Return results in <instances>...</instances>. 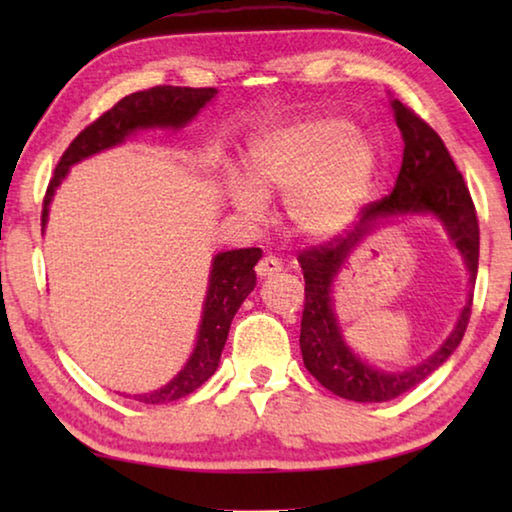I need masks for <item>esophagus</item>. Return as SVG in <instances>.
<instances>
[{
  "label": "esophagus",
  "instance_id": "obj_1",
  "mask_svg": "<svg viewBox=\"0 0 512 512\" xmlns=\"http://www.w3.org/2000/svg\"><path fill=\"white\" fill-rule=\"evenodd\" d=\"M255 271H257V275H259V277H271V275H275V273H280V271H282V264L277 262L275 257L266 255V257L259 259L257 266H255Z\"/></svg>",
  "mask_w": 512,
  "mask_h": 512
}]
</instances>
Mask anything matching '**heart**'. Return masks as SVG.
I'll use <instances>...</instances> for the list:
<instances>
[{
	"mask_svg": "<svg viewBox=\"0 0 512 512\" xmlns=\"http://www.w3.org/2000/svg\"><path fill=\"white\" fill-rule=\"evenodd\" d=\"M250 180L230 178L239 212L259 216L261 196L287 194L284 210L300 235L325 239L357 219L377 173V149L348 119L311 117L259 135L248 153Z\"/></svg>",
	"mask_w": 512,
	"mask_h": 512,
	"instance_id": "b5f03b06",
	"label": "heart"
}]
</instances>
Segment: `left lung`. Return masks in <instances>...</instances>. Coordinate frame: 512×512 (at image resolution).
<instances>
[{
  "label": "left lung",
  "instance_id": "left-lung-1",
  "mask_svg": "<svg viewBox=\"0 0 512 512\" xmlns=\"http://www.w3.org/2000/svg\"><path fill=\"white\" fill-rule=\"evenodd\" d=\"M393 115L404 140L402 169L397 173L393 192L366 205L352 230H343L323 246L302 250L298 262L305 275V309L300 323V350L305 368L327 391L352 402H388L393 397L411 391L433 370H438L452 357L461 343L467 323H470L472 302L461 311V318L440 350L427 361L402 372L377 370L354 354L343 341L339 320L334 314L332 284L341 266L361 239L375 230L379 221L397 214H433L443 221L447 235L461 250L470 282L479 271V221L461 171L449 155L440 135L406 108L402 101L393 99Z\"/></svg>",
  "mask_w": 512,
  "mask_h": 512
}]
</instances>
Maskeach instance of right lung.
<instances>
[{
    "instance_id": "obj_1",
    "label": "right lung",
    "mask_w": 512,
    "mask_h": 512,
    "mask_svg": "<svg viewBox=\"0 0 512 512\" xmlns=\"http://www.w3.org/2000/svg\"><path fill=\"white\" fill-rule=\"evenodd\" d=\"M214 88H178V85H155V88L133 92L117 101L108 112L94 119L90 126L74 137L63 158L58 160L54 178L49 180L45 201H42V230L47 225L49 203L56 187L63 183L72 164L117 146L140 128H183L189 124L207 101L214 99ZM262 257L259 248H239L219 253L212 259L210 284L203 305L201 327L192 357L185 368L167 386L153 393L135 395L144 404H167L194 393L219 368L223 345L228 341L230 323L241 302L255 289V264Z\"/></svg>"
}]
</instances>
